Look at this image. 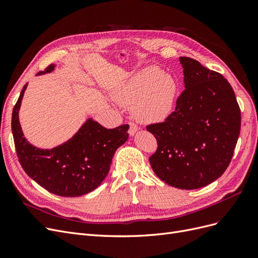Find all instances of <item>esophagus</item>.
Wrapping results in <instances>:
<instances>
[{
    "label": "esophagus",
    "mask_w": 258,
    "mask_h": 258,
    "mask_svg": "<svg viewBox=\"0 0 258 258\" xmlns=\"http://www.w3.org/2000/svg\"><path fill=\"white\" fill-rule=\"evenodd\" d=\"M129 124H130V127H129L128 132H129V135H130L131 137H134V136L137 134V132L139 131V127L137 126V124H136L135 122H130Z\"/></svg>",
    "instance_id": "34e87169"
}]
</instances>
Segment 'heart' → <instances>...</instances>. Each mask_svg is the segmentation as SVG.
Listing matches in <instances>:
<instances>
[{
	"label": "heart",
	"mask_w": 258,
	"mask_h": 258,
	"mask_svg": "<svg viewBox=\"0 0 258 258\" xmlns=\"http://www.w3.org/2000/svg\"><path fill=\"white\" fill-rule=\"evenodd\" d=\"M177 85L171 75L150 67L137 72L112 90V98L122 106H134L143 121L167 118L174 104Z\"/></svg>",
	"instance_id": "obj_1"
}]
</instances>
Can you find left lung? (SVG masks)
<instances>
[{
	"label": "left lung",
	"mask_w": 258,
	"mask_h": 258,
	"mask_svg": "<svg viewBox=\"0 0 258 258\" xmlns=\"http://www.w3.org/2000/svg\"><path fill=\"white\" fill-rule=\"evenodd\" d=\"M185 90L175 111L146 130L157 140L150 157L155 174L179 189H197L220 177L229 166L238 141L241 112L223 75L199 61L179 57Z\"/></svg>",
	"instance_id": "left-lung-1"
}]
</instances>
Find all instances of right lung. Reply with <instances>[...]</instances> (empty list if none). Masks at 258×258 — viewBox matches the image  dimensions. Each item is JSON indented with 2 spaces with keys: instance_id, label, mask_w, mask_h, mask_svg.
<instances>
[{
  "instance_id": "right-lung-1",
  "label": "right lung",
  "mask_w": 258,
  "mask_h": 258,
  "mask_svg": "<svg viewBox=\"0 0 258 258\" xmlns=\"http://www.w3.org/2000/svg\"><path fill=\"white\" fill-rule=\"evenodd\" d=\"M54 64L37 75L50 73ZM23 86L12 116V131L20 165L25 172L46 190L62 197L83 196L96 189L106 177L117 148L129 138L128 124L114 129L88 118L67 142L52 148H40L26 139L19 121Z\"/></svg>"
}]
</instances>
